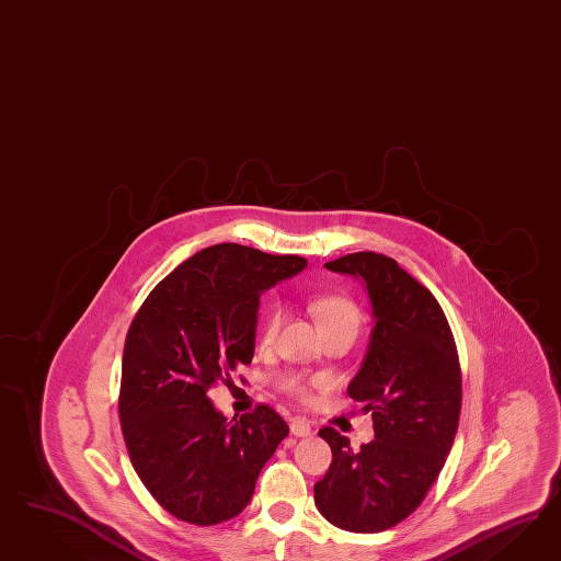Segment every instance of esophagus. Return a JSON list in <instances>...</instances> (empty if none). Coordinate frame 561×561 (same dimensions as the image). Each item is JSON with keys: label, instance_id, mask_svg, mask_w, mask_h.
Here are the masks:
<instances>
[{"label": "esophagus", "instance_id": "esophagus-1", "mask_svg": "<svg viewBox=\"0 0 561 561\" xmlns=\"http://www.w3.org/2000/svg\"><path fill=\"white\" fill-rule=\"evenodd\" d=\"M289 432L296 436V438H306L312 434V427L308 424V420L305 417H294L291 424H289Z\"/></svg>", "mask_w": 561, "mask_h": 561}]
</instances>
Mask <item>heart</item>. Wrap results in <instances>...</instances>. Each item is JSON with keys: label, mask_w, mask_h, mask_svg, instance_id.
I'll use <instances>...</instances> for the list:
<instances>
[{"label": "heart", "mask_w": 561, "mask_h": 561, "mask_svg": "<svg viewBox=\"0 0 561 561\" xmlns=\"http://www.w3.org/2000/svg\"><path fill=\"white\" fill-rule=\"evenodd\" d=\"M310 312L317 317L319 324L323 327V331H333V329H352L356 331L362 323V312L356 300H352L350 296H317L308 302ZM284 323V308L282 305H272L267 308L263 321L259 323L256 329V343L263 350H270ZM275 385L279 391L286 392L289 397L298 399V401H308L310 399V387L302 374L282 373L275 376Z\"/></svg>", "instance_id": "heart-1"}]
</instances>
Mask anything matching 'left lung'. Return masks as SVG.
<instances>
[{
  "label": "left lung",
  "mask_w": 561,
  "mask_h": 561,
  "mask_svg": "<svg viewBox=\"0 0 561 561\" xmlns=\"http://www.w3.org/2000/svg\"><path fill=\"white\" fill-rule=\"evenodd\" d=\"M324 267L362 277L373 302V340L347 394L373 413L374 440L354 450L335 427L319 432L333 460L314 504L335 527L380 533L420 508L440 476L459 427V352L434 294L391 256L362 251Z\"/></svg>",
  "instance_id": "obj_1"
}]
</instances>
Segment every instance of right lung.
I'll return each mask as SVG.
<instances>
[{"mask_svg": "<svg viewBox=\"0 0 561 561\" xmlns=\"http://www.w3.org/2000/svg\"><path fill=\"white\" fill-rule=\"evenodd\" d=\"M306 267L224 242L181 263L148 294L127 331L119 420L131 465L153 500L199 527L234 518L289 427L275 409L226 422L207 392L251 364L263 289Z\"/></svg>", "mask_w": 561, "mask_h": 561, "instance_id": "add662e5", "label": "right lung"}]
</instances>
